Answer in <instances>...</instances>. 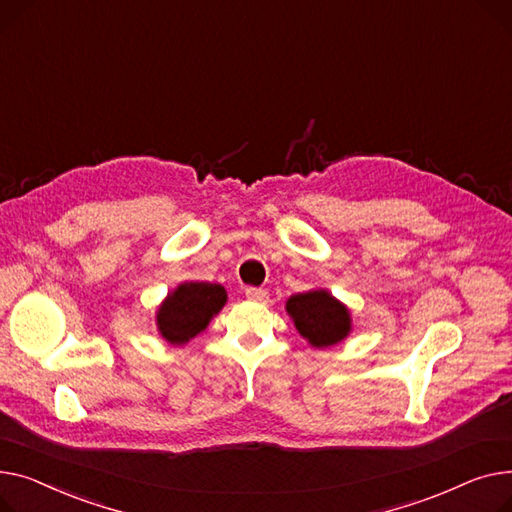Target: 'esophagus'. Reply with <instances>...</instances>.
Instances as JSON below:
<instances>
[{"instance_id": "obj_1", "label": "esophagus", "mask_w": 512, "mask_h": 512, "mask_svg": "<svg viewBox=\"0 0 512 512\" xmlns=\"http://www.w3.org/2000/svg\"><path fill=\"white\" fill-rule=\"evenodd\" d=\"M246 297L250 299V302L264 304L266 299H268V291L262 289V287H248V289H246Z\"/></svg>"}]
</instances>
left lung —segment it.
<instances>
[{
    "mask_svg": "<svg viewBox=\"0 0 512 512\" xmlns=\"http://www.w3.org/2000/svg\"><path fill=\"white\" fill-rule=\"evenodd\" d=\"M285 310L297 333L314 349H326L345 341L351 330V310L328 289H310L287 299Z\"/></svg>",
    "mask_w": 512,
    "mask_h": 512,
    "instance_id": "8db88e82",
    "label": "left lung"
}]
</instances>
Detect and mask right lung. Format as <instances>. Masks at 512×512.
Masks as SVG:
<instances>
[{
	"label": "right lung",
	"mask_w": 512,
	"mask_h": 512,
	"mask_svg": "<svg viewBox=\"0 0 512 512\" xmlns=\"http://www.w3.org/2000/svg\"><path fill=\"white\" fill-rule=\"evenodd\" d=\"M225 304L227 291L219 283H179L157 308L155 322L159 335L173 347L186 345L206 330Z\"/></svg>",
	"instance_id": "add662e5"
}]
</instances>
